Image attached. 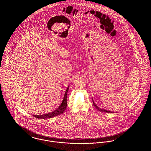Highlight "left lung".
<instances>
[{
    "mask_svg": "<svg viewBox=\"0 0 151 151\" xmlns=\"http://www.w3.org/2000/svg\"><path fill=\"white\" fill-rule=\"evenodd\" d=\"M92 102H93V104L94 106L98 110L101 111H103V112H106V113H113V112H111V111H108V110H105V109H101V108L98 107V106H96V105L94 103V101H93V100H92Z\"/></svg>",
    "mask_w": 151,
    "mask_h": 151,
    "instance_id": "left-lung-1",
    "label": "left lung"
}]
</instances>
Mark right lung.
Returning a JSON list of instances; mask_svg holds the SVG:
<instances>
[{"mask_svg": "<svg viewBox=\"0 0 151 151\" xmlns=\"http://www.w3.org/2000/svg\"><path fill=\"white\" fill-rule=\"evenodd\" d=\"M68 88L69 86L67 87L65 92V96L63 98V99L62 101V102L61 104V105L59 106V107L56 109L55 111L49 113H46V114H43L42 115H34L33 116H34L35 117L40 119H49V118H52L53 117L55 116H58L59 114H62L65 109L67 108V92H68Z\"/></svg>", "mask_w": 151, "mask_h": 151, "instance_id": "obj_1", "label": "right lung"}]
</instances>
